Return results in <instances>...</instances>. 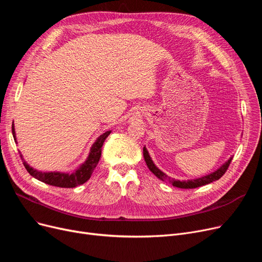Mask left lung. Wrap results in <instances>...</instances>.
Wrapping results in <instances>:
<instances>
[{
    "instance_id": "obj_1",
    "label": "left lung",
    "mask_w": 262,
    "mask_h": 262,
    "mask_svg": "<svg viewBox=\"0 0 262 262\" xmlns=\"http://www.w3.org/2000/svg\"><path fill=\"white\" fill-rule=\"evenodd\" d=\"M143 154H144V159H145L146 164L152 173H155V175L162 181L169 182L173 186H176V188H180V189H195V188H198V186H203V185L213 182L215 180H219L224 175V173L226 172V170L230 164V162L232 160V157H230L225 162V163L221 165L216 170H214L211 173H208V175H206V176L195 178V179H189V180H176V179H172V178L168 177L165 172H163L156 166L150 156H149V152H148L146 147H144V149H143Z\"/></svg>"
}]
</instances>
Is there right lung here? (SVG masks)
<instances>
[{"instance_id": "obj_1", "label": "right lung", "mask_w": 262, "mask_h": 262, "mask_svg": "<svg viewBox=\"0 0 262 262\" xmlns=\"http://www.w3.org/2000/svg\"><path fill=\"white\" fill-rule=\"evenodd\" d=\"M12 136H14L15 142L17 143L16 139V131L15 127L12 124ZM111 130L104 132L96 140V142L92 145L91 151L89 154V157L85 160L84 163H82L77 169H74L71 173L70 172H60V171H40L33 168L30 166L26 161H24L21 152L20 157L23 161L24 167L27 168L31 176H33L35 179L39 180L41 182H45L50 185L59 186V188H76V186L85 183L92 176L94 169L96 168L99 160L101 157V150L102 146L105 141V139L110 135Z\"/></svg>"}]
</instances>
